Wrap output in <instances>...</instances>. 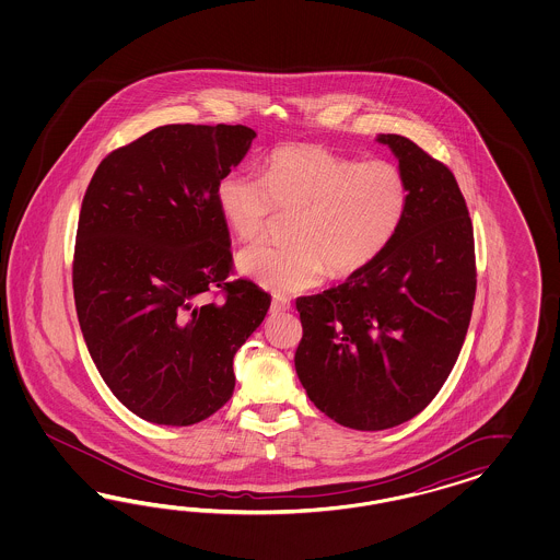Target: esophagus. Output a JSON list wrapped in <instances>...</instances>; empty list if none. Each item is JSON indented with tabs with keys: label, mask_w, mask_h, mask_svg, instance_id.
I'll return each mask as SVG.
<instances>
[{
	"label": "esophagus",
	"mask_w": 560,
	"mask_h": 560,
	"mask_svg": "<svg viewBox=\"0 0 560 560\" xmlns=\"http://www.w3.org/2000/svg\"><path fill=\"white\" fill-rule=\"evenodd\" d=\"M289 310H291V304H289V300H285V298H275L272 300V314H281V312H289Z\"/></svg>",
	"instance_id": "esophagus-1"
}]
</instances>
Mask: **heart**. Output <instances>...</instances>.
Here are the masks:
<instances>
[{"mask_svg":"<svg viewBox=\"0 0 560 560\" xmlns=\"http://www.w3.org/2000/svg\"><path fill=\"white\" fill-rule=\"evenodd\" d=\"M221 218L240 240H256L275 213H291V244H255L237 269L275 293L316 288L324 272L363 271L398 236L410 207L407 174L388 160L359 162L314 143L269 153L262 178L230 170L215 187Z\"/></svg>","mask_w":560,"mask_h":560,"instance_id":"heart-1","label":"heart"}]
</instances>
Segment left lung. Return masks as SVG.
Returning a JSON list of instances; mask_svg holds the SVG:
<instances>
[{
    "label": "left lung",
    "instance_id": "left-lung-1",
    "mask_svg": "<svg viewBox=\"0 0 560 560\" xmlns=\"http://www.w3.org/2000/svg\"><path fill=\"white\" fill-rule=\"evenodd\" d=\"M375 141L407 174V220L370 267L295 302L298 377L326 417L357 431L405 423L435 398L476 293L475 232L452 170L407 137Z\"/></svg>",
    "mask_w": 560,
    "mask_h": 560
}]
</instances>
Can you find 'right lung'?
Listing matches in <instances>:
<instances>
[{
  "label": "right lung",
  "mask_w": 560,
  "mask_h": 560,
  "mask_svg": "<svg viewBox=\"0 0 560 560\" xmlns=\"http://www.w3.org/2000/svg\"><path fill=\"white\" fill-rule=\"evenodd\" d=\"M256 133L244 125H164L108 153L85 190L73 298L88 351L125 407L188 427L236 386L234 355L271 295L232 272L215 199ZM220 288V303L207 292Z\"/></svg>",
  "instance_id": "1"
}]
</instances>
